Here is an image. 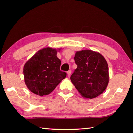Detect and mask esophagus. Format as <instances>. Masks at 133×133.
Segmentation results:
<instances>
[{"mask_svg": "<svg viewBox=\"0 0 133 133\" xmlns=\"http://www.w3.org/2000/svg\"><path fill=\"white\" fill-rule=\"evenodd\" d=\"M71 73V70H69L68 71H67V75H68L69 77H70V76Z\"/></svg>", "mask_w": 133, "mask_h": 133, "instance_id": "1", "label": "esophagus"}]
</instances>
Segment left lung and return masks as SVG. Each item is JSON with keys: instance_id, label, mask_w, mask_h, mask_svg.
Wrapping results in <instances>:
<instances>
[{"instance_id": "8db88e82", "label": "left lung", "mask_w": 133, "mask_h": 133, "mask_svg": "<svg viewBox=\"0 0 133 133\" xmlns=\"http://www.w3.org/2000/svg\"><path fill=\"white\" fill-rule=\"evenodd\" d=\"M75 60L77 67L70 80L81 96L91 99L103 93L109 82L105 58L97 51L84 50L76 51Z\"/></svg>"}]
</instances>
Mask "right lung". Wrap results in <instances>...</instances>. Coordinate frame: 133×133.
Wrapping results in <instances>:
<instances>
[{"instance_id": "add662e5", "label": "right lung", "mask_w": 133, "mask_h": 133, "mask_svg": "<svg viewBox=\"0 0 133 133\" xmlns=\"http://www.w3.org/2000/svg\"><path fill=\"white\" fill-rule=\"evenodd\" d=\"M57 51L56 49L43 48L24 64V82L34 94L40 96L48 95L66 77V72L60 70L61 61L57 57Z\"/></svg>"}]
</instances>
